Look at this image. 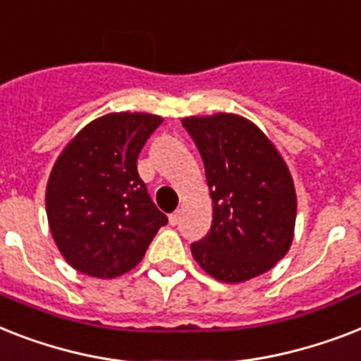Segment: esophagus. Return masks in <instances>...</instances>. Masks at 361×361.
I'll use <instances>...</instances> for the list:
<instances>
[{"label": "esophagus", "mask_w": 361, "mask_h": 361, "mask_svg": "<svg viewBox=\"0 0 361 361\" xmlns=\"http://www.w3.org/2000/svg\"><path fill=\"white\" fill-rule=\"evenodd\" d=\"M178 221H180V210H175L173 214H169V224H171V226H177Z\"/></svg>", "instance_id": "1"}]
</instances>
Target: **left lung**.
I'll return each instance as SVG.
<instances>
[{
    "mask_svg": "<svg viewBox=\"0 0 361 361\" xmlns=\"http://www.w3.org/2000/svg\"><path fill=\"white\" fill-rule=\"evenodd\" d=\"M204 164L212 226L192 255L224 283L276 267L295 238V180L270 137L246 117L218 111L183 119Z\"/></svg>",
    "mask_w": 361,
    "mask_h": 361,
    "instance_id": "1",
    "label": "left lung"
}]
</instances>
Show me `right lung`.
I'll return each mask as SVG.
<instances>
[{"mask_svg": "<svg viewBox=\"0 0 361 361\" xmlns=\"http://www.w3.org/2000/svg\"><path fill=\"white\" fill-rule=\"evenodd\" d=\"M162 121L145 111L106 114L57 157L46 184V214L57 250L78 272L123 276L167 224L137 173L140 151Z\"/></svg>", "mask_w": 361, "mask_h": 361, "instance_id": "obj_1", "label": "right lung"}]
</instances>
